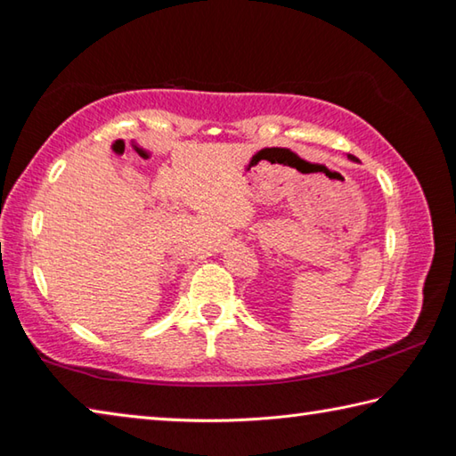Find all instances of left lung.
<instances>
[{
	"mask_svg": "<svg viewBox=\"0 0 456 456\" xmlns=\"http://www.w3.org/2000/svg\"><path fill=\"white\" fill-rule=\"evenodd\" d=\"M350 159H352V160H356V159H354V157H350Z\"/></svg>",
	"mask_w": 456,
	"mask_h": 456,
	"instance_id": "8db88e82",
	"label": "left lung"
}]
</instances>
